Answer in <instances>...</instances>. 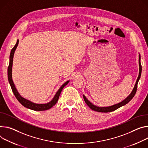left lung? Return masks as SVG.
Returning a JSON list of instances; mask_svg holds the SVG:
<instances>
[{"label":"left lung","instance_id":"obj_1","mask_svg":"<svg viewBox=\"0 0 148 148\" xmlns=\"http://www.w3.org/2000/svg\"><path fill=\"white\" fill-rule=\"evenodd\" d=\"M139 75L138 77L137 78V80L136 82V84L135 85V87H134L132 91L131 92V93L130 95L122 101H121L120 103H119L117 104H114L113 106H109V107H99L97 106L96 105H94L92 103H91L87 98L86 97L83 95V98L84 100L86 102V103L87 104V106L90 107V108L96 112H102V113H107V112H113L116 109H117L119 107L123 106L125 105H126L127 103H128L132 99V98L135 96L136 90H137V87H138V83L139 80L141 76V73H142V66H141V64H140V55L139 54Z\"/></svg>","mask_w":148,"mask_h":148}]
</instances>
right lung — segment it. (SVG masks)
<instances>
[{
    "label": "right lung",
    "mask_w": 148,
    "mask_h": 148,
    "mask_svg": "<svg viewBox=\"0 0 148 148\" xmlns=\"http://www.w3.org/2000/svg\"><path fill=\"white\" fill-rule=\"evenodd\" d=\"M19 44V39L17 40V42L15 44V45L14 46L10 52V57H9V65L8 66V80L9 84L10 85L11 88L12 90V91L14 94L15 96L16 97V98L17 99V100L19 101V103L23 106L24 107H26V108L33 110H35V111H43V110H48L49 109H51V107L54 106L57 102L58 100V98L60 97V94L62 90L63 89V88L68 84L70 82V80L69 81L66 82L65 83H64L61 87L59 88V90L57 91V92H56V95L53 97V98L52 99V100L51 101H50L49 103H45V104H36L35 103H33L27 99H26L23 97H22L20 95L19 93L18 92V90H16L14 83H13V82L12 80V64H13V56H14V53L15 51L18 47V45Z\"/></svg>",
    "instance_id": "1"
}]
</instances>
